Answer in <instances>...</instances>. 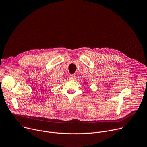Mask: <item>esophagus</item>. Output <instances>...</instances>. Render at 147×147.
Listing matches in <instances>:
<instances>
[{
    "label": "esophagus",
    "mask_w": 147,
    "mask_h": 147,
    "mask_svg": "<svg viewBox=\"0 0 147 147\" xmlns=\"http://www.w3.org/2000/svg\"><path fill=\"white\" fill-rule=\"evenodd\" d=\"M69 78L71 80H74L76 78V75L75 74H71L69 76Z\"/></svg>",
    "instance_id": "esophagus-1"
}]
</instances>
